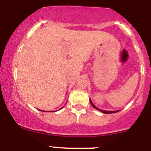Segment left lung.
<instances>
[{"mask_svg": "<svg viewBox=\"0 0 151 151\" xmlns=\"http://www.w3.org/2000/svg\"><path fill=\"white\" fill-rule=\"evenodd\" d=\"M90 103H91V104L92 105V106L93 107V108L97 109L98 111H101V112H102V113H104V114H114V113H116V112L119 111H120V110H119V111H105V110H101V109L97 108V107H96V106L93 104L92 103V101H91V99H90Z\"/></svg>", "mask_w": 151, "mask_h": 151, "instance_id": "1", "label": "left lung"}]
</instances>
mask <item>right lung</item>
I'll list each match as a JSON object with an SVG mask.
<instances>
[{
	"mask_svg": "<svg viewBox=\"0 0 151 151\" xmlns=\"http://www.w3.org/2000/svg\"><path fill=\"white\" fill-rule=\"evenodd\" d=\"M40 111H41V110H40ZM44 111V112H48V111Z\"/></svg>",
	"mask_w": 151,
	"mask_h": 151,
	"instance_id": "obj_1",
	"label": "right lung"
}]
</instances>
